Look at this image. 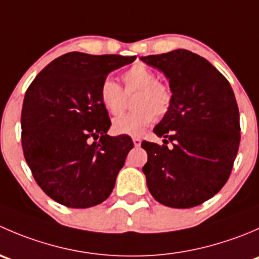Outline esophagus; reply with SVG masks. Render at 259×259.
<instances>
[{"mask_svg": "<svg viewBox=\"0 0 259 259\" xmlns=\"http://www.w3.org/2000/svg\"><path fill=\"white\" fill-rule=\"evenodd\" d=\"M133 143H134V146L135 148H139L140 145H142V139L138 137H134L133 138Z\"/></svg>", "mask_w": 259, "mask_h": 259, "instance_id": "esophagus-1", "label": "esophagus"}]
</instances>
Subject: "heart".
<instances>
[{
    "mask_svg": "<svg viewBox=\"0 0 259 259\" xmlns=\"http://www.w3.org/2000/svg\"><path fill=\"white\" fill-rule=\"evenodd\" d=\"M122 81L127 95L137 93L133 100L134 111L116 117L113 129L117 134L139 135L146 126L154 122L156 116H164L173 104V91L166 83L159 81L155 71L143 64L130 67ZM100 101L105 110L111 115L121 113L125 108V94L116 81L106 77L99 91Z\"/></svg>",
    "mask_w": 259,
    "mask_h": 259,
    "instance_id": "obj_1",
    "label": "heart"
}]
</instances>
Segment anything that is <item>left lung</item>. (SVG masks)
Returning <instances> with one entry per match:
<instances>
[{
  "instance_id": "obj_1",
  "label": "left lung",
  "mask_w": 259,
  "mask_h": 259,
  "mask_svg": "<svg viewBox=\"0 0 259 259\" xmlns=\"http://www.w3.org/2000/svg\"><path fill=\"white\" fill-rule=\"evenodd\" d=\"M140 60L163 71L173 91L170 110L154 127L164 145L142 143L148 153L143 166L148 189L166 207H197L231 176L241 140L236 96L228 80L192 51L179 49Z\"/></svg>"
}]
</instances>
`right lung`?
I'll use <instances>...</instances> for the list:
<instances>
[{
  "label": "right lung",
  "mask_w": 259,
  "mask_h": 259,
  "mask_svg": "<svg viewBox=\"0 0 259 259\" xmlns=\"http://www.w3.org/2000/svg\"><path fill=\"white\" fill-rule=\"evenodd\" d=\"M135 59L69 52L28 86L21 113L23 155L38 187L55 202L90 208L113 192L134 144L127 135L109 137L111 121L99 91L109 72Z\"/></svg>",
  "instance_id": "right-lung-1"
}]
</instances>
